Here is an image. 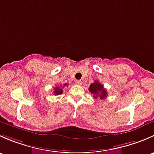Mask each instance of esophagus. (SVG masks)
<instances>
[{
	"label": "esophagus",
	"instance_id": "esophagus-1",
	"mask_svg": "<svg viewBox=\"0 0 154 154\" xmlns=\"http://www.w3.org/2000/svg\"><path fill=\"white\" fill-rule=\"evenodd\" d=\"M75 83L77 85H78V86H80V85L82 84V81H81V80H76Z\"/></svg>",
	"mask_w": 154,
	"mask_h": 154
}]
</instances>
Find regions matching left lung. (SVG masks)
Wrapping results in <instances>:
<instances>
[{
    "instance_id": "1",
    "label": "left lung",
    "mask_w": 154,
    "mask_h": 154,
    "mask_svg": "<svg viewBox=\"0 0 154 154\" xmlns=\"http://www.w3.org/2000/svg\"><path fill=\"white\" fill-rule=\"evenodd\" d=\"M88 90L92 94L94 99H104L107 97V91L104 88L103 85L99 81H94V83L90 85Z\"/></svg>"
}]
</instances>
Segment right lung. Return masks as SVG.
I'll use <instances>...</instances> for the list:
<instances>
[{
    "instance_id": "add662e5",
    "label": "right lung",
    "mask_w": 154,
    "mask_h": 154,
    "mask_svg": "<svg viewBox=\"0 0 154 154\" xmlns=\"http://www.w3.org/2000/svg\"><path fill=\"white\" fill-rule=\"evenodd\" d=\"M64 86H67V84H66V83H65L64 84ZM63 86L62 87V86H58V85H57V86L55 87V88H54V94H56V95H58V94H63Z\"/></svg>"
}]
</instances>
